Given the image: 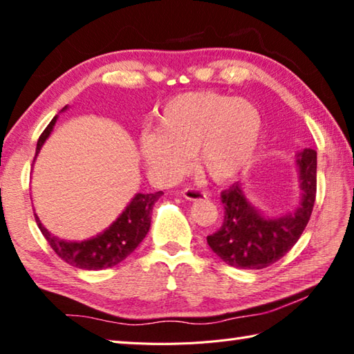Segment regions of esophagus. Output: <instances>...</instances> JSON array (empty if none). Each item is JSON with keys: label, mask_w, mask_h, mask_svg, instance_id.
Segmentation results:
<instances>
[{"label": "esophagus", "mask_w": 354, "mask_h": 354, "mask_svg": "<svg viewBox=\"0 0 354 354\" xmlns=\"http://www.w3.org/2000/svg\"><path fill=\"white\" fill-rule=\"evenodd\" d=\"M183 196L185 199H189V201H201V199L207 198V194H204V192L194 189V187H187L183 190Z\"/></svg>", "instance_id": "esophagus-1"}]
</instances>
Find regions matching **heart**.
I'll list each match as a JSON object with an SVG mask.
<instances>
[{
	"label": "heart",
	"instance_id": "heart-1",
	"mask_svg": "<svg viewBox=\"0 0 354 354\" xmlns=\"http://www.w3.org/2000/svg\"><path fill=\"white\" fill-rule=\"evenodd\" d=\"M261 131L260 110L250 100L214 91L184 93L160 108L153 133L140 138V155L160 178L179 176L194 156L201 175L226 183L248 169Z\"/></svg>",
	"mask_w": 354,
	"mask_h": 354
}]
</instances>
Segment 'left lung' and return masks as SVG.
<instances>
[{
  "label": "left lung",
  "instance_id": "left-lung-1",
  "mask_svg": "<svg viewBox=\"0 0 354 354\" xmlns=\"http://www.w3.org/2000/svg\"><path fill=\"white\" fill-rule=\"evenodd\" d=\"M300 203L292 212L269 218L255 209L240 183L221 192L223 226L207 236L210 249L239 269H263L279 261L304 234L316 201L317 153L305 149L297 153Z\"/></svg>",
  "mask_w": 354,
  "mask_h": 354
}]
</instances>
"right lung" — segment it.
<instances>
[{"instance_id": "right-lung-1", "label": "right lung", "mask_w": 354, "mask_h": 354, "mask_svg": "<svg viewBox=\"0 0 354 354\" xmlns=\"http://www.w3.org/2000/svg\"><path fill=\"white\" fill-rule=\"evenodd\" d=\"M66 108L68 106L63 108L62 111H65ZM55 122L57 115L50 120V124L41 133V136L38 138L35 158L40 153L44 140L49 138L50 131L54 130ZM160 196H162V192L136 194L110 227L85 241H66L57 239V236L48 232V229L43 226L37 215L35 220L41 234L44 235V239H46L50 248L54 249V252L63 261H66L68 265L79 269L97 271V269L115 266L122 260H125L139 246L140 241L145 239L147 232L150 230L153 205H155Z\"/></svg>"}]
</instances>
